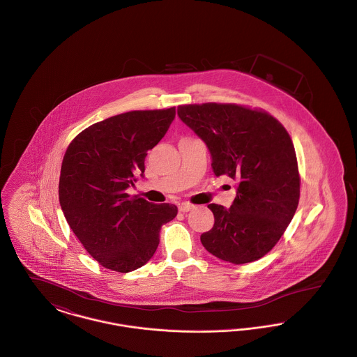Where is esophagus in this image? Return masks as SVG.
Instances as JSON below:
<instances>
[{
  "instance_id": "obj_1",
  "label": "esophagus",
  "mask_w": 357,
  "mask_h": 357,
  "mask_svg": "<svg viewBox=\"0 0 357 357\" xmlns=\"http://www.w3.org/2000/svg\"><path fill=\"white\" fill-rule=\"evenodd\" d=\"M192 208H194V206H192V204H186V202L179 204V211H181V213H188V211H191Z\"/></svg>"
}]
</instances>
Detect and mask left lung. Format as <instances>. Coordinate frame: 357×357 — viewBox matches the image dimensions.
I'll return each instance as SVG.
<instances>
[{
  "label": "left lung",
  "instance_id": "left-lung-1",
  "mask_svg": "<svg viewBox=\"0 0 357 357\" xmlns=\"http://www.w3.org/2000/svg\"><path fill=\"white\" fill-rule=\"evenodd\" d=\"M178 116L204 140L215 176L237 182L229 208L207 207L214 226L201 236L204 249L231 264L264 257L287 230L300 198L294 147L272 115L236 104L179 105Z\"/></svg>",
  "mask_w": 357,
  "mask_h": 357
}]
</instances>
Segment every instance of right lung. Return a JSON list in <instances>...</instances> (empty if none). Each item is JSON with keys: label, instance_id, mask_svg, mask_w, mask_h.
<instances>
[{"label": "right lung", "instance_id": "add662e5", "mask_svg": "<svg viewBox=\"0 0 357 357\" xmlns=\"http://www.w3.org/2000/svg\"><path fill=\"white\" fill-rule=\"evenodd\" d=\"M175 108L131 111L95 123L69 144L59 199L69 227L102 266L128 273L146 265L175 204H155L126 190L143 176L144 159L170 128Z\"/></svg>", "mask_w": 357, "mask_h": 357}]
</instances>
